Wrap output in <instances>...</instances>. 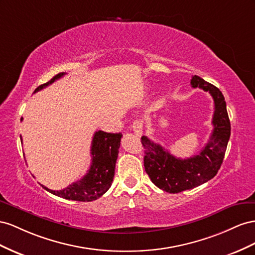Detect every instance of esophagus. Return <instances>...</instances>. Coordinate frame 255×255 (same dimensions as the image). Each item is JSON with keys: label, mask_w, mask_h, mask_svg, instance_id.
<instances>
[{"label": "esophagus", "mask_w": 255, "mask_h": 255, "mask_svg": "<svg viewBox=\"0 0 255 255\" xmlns=\"http://www.w3.org/2000/svg\"><path fill=\"white\" fill-rule=\"evenodd\" d=\"M132 129H133V132L136 134L141 136L142 133H143V122L137 120V121H134L133 124H132Z\"/></svg>", "instance_id": "34e87169"}]
</instances>
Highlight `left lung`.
<instances>
[{"label":"left lung","mask_w":255,"mask_h":255,"mask_svg":"<svg viewBox=\"0 0 255 255\" xmlns=\"http://www.w3.org/2000/svg\"><path fill=\"white\" fill-rule=\"evenodd\" d=\"M192 87L208 92L215 104L213 132L199 155L187 159L176 158L160 144L142 136L145 149L144 168L158 188L170 193L193 189L216 176L222 164L231 135V123L227 104L221 91L199 76L191 79Z\"/></svg>","instance_id":"1"}]
</instances>
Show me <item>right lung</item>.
<instances>
[{
  "mask_svg": "<svg viewBox=\"0 0 255 255\" xmlns=\"http://www.w3.org/2000/svg\"><path fill=\"white\" fill-rule=\"evenodd\" d=\"M64 75V72L56 75L49 82L39 85L34 93L45 89L46 86L52 84L55 80H59ZM122 136L123 134L121 132L108 133L101 131V130L96 131L93 136L91 146L92 164L89 172L85 174L83 178L59 191L51 190L46 186L41 185L42 188L50 193L66 200L92 202L99 199L112 185ZM21 142H22V137H21Z\"/></svg>",
  "mask_w": 255,
  "mask_h": 255,
  "instance_id": "1",
  "label": "right lung"
}]
</instances>
